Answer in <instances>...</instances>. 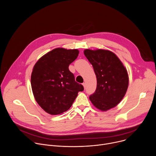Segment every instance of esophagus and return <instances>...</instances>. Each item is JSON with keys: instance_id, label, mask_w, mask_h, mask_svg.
Segmentation results:
<instances>
[{"instance_id": "obj_1", "label": "esophagus", "mask_w": 156, "mask_h": 156, "mask_svg": "<svg viewBox=\"0 0 156 156\" xmlns=\"http://www.w3.org/2000/svg\"><path fill=\"white\" fill-rule=\"evenodd\" d=\"M83 86H84V88L85 89V88H86V83H83Z\"/></svg>"}]
</instances>
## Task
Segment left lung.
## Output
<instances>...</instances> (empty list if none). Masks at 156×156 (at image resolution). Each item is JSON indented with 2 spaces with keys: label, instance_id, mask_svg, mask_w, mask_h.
Instances as JSON below:
<instances>
[{
  "label": "left lung",
  "instance_id": "1",
  "mask_svg": "<svg viewBox=\"0 0 156 156\" xmlns=\"http://www.w3.org/2000/svg\"><path fill=\"white\" fill-rule=\"evenodd\" d=\"M93 65L97 78L95 92L90 96L93 104L102 111L115 107L122 100L128 86V75L122 62L110 51H84Z\"/></svg>",
  "mask_w": 156,
  "mask_h": 156
}]
</instances>
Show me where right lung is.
Instances as JSON below:
<instances>
[{"instance_id":"right-lung-1","label":"right lung","mask_w":156,"mask_h":156,"mask_svg":"<svg viewBox=\"0 0 156 156\" xmlns=\"http://www.w3.org/2000/svg\"><path fill=\"white\" fill-rule=\"evenodd\" d=\"M78 49L56 48L41 57L34 65L31 84L34 98L41 107L51 115L66 112L83 91L69 66L78 57Z\"/></svg>"}]
</instances>
